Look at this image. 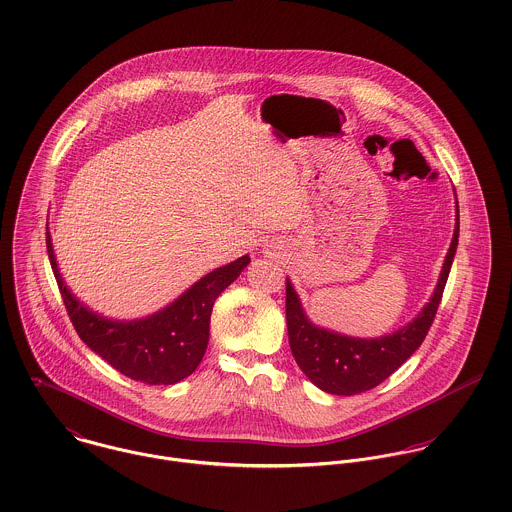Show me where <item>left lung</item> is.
Masks as SVG:
<instances>
[{
	"instance_id": "obj_1",
	"label": "left lung",
	"mask_w": 512,
	"mask_h": 512,
	"mask_svg": "<svg viewBox=\"0 0 512 512\" xmlns=\"http://www.w3.org/2000/svg\"><path fill=\"white\" fill-rule=\"evenodd\" d=\"M457 205V203H455ZM455 230L445 254L438 286L422 311L394 333L361 339L349 337L309 321L299 295L286 278V319L293 359L303 374L323 392L337 396L361 394L386 380L398 366L404 365L424 343L443 295L459 238V205L455 207Z\"/></svg>"
}]
</instances>
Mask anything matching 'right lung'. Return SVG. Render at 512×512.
Returning <instances> with one entry per match:
<instances>
[{
    "label": "right lung",
    "mask_w": 512,
    "mask_h": 512,
    "mask_svg": "<svg viewBox=\"0 0 512 512\" xmlns=\"http://www.w3.org/2000/svg\"><path fill=\"white\" fill-rule=\"evenodd\" d=\"M47 252L78 337L108 365L144 384H175L203 361L215 299L250 264L242 256L195 282L167 307L132 321L104 317L74 295L59 270L47 224Z\"/></svg>",
    "instance_id": "obj_1"
}]
</instances>
